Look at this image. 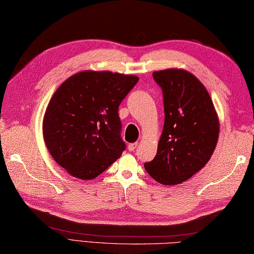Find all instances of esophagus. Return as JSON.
Here are the masks:
<instances>
[{
    "instance_id": "obj_1",
    "label": "esophagus",
    "mask_w": 254,
    "mask_h": 254,
    "mask_svg": "<svg viewBox=\"0 0 254 254\" xmlns=\"http://www.w3.org/2000/svg\"><path fill=\"white\" fill-rule=\"evenodd\" d=\"M137 144H138V143H131V144H128V145H127V149L130 150V152H134V150H135V148L137 147Z\"/></svg>"
}]
</instances>
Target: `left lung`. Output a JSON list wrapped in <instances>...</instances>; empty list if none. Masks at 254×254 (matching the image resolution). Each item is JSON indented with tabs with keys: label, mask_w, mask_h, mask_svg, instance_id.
<instances>
[{
	"label": "left lung",
	"mask_w": 254,
	"mask_h": 254,
	"mask_svg": "<svg viewBox=\"0 0 254 254\" xmlns=\"http://www.w3.org/2000/svg\"><path fill=\"white\" fill-rule=\"evenodd\" d=\"M163 89L165 123L147 174L165 186L186 181L207 164L216 147L219 121L204 85L190 72L168 68L153 73Z\"/></svg>",
	"instance_id": "obj_1"
}]
</instances>
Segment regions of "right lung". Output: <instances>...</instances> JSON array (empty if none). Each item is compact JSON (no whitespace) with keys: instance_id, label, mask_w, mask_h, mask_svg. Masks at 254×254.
I'll list each match as a JSON object with an SVG mask.
<instances>
[{"instance_id":"add662e5","label":"right lung","mask_w":254,"mask_h":254,"mask_svg":"<svg viewBox=\"0 0 254 254\" xmlns=\"http://www.w3.org/2000/svg\"><path fill=\"white\" fill-rule=\"evenodd\" d=\"M138 82L134 75L84 71L61 84L42 123L49 153L69 175L91 180L126 149L119 106Z\"/></svg>"}]
</instances>
